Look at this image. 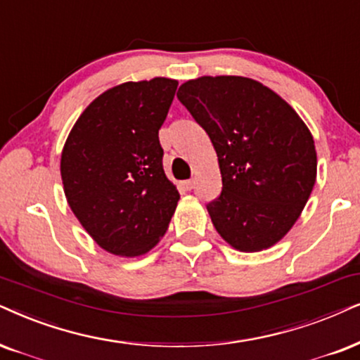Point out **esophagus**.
<instances>
[{
	"label": "esophagus",
	"mask_w": 360,
	"mask_h": 360,
	"mask_svg": "<svg viewBox=\"0 0 360 360\" xmlns=\"http://www.w3.org/2000/svg\"><path fill=\"white\" fill-rule=\"evenodd\" d=\"M194 179H188V181H183V186H184V188L186 189H188V191H191V189H193L194 188Z\"/></svg>",
	"instance_id": "esophagus-1"
}]
</instances>
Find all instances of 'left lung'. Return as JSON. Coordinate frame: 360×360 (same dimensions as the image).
<instances>
[{
    "instance_id": "1",
    "label": "left lung",
    "mask_w": 360,
    "mask_h": 360,
    "mask_svg": "<svg viewBox=\"0 0 360 360\" xmlns=\"http://www.w3.org/2000/svg\"><path fill=\"white\" fill-rule=\"evenodd\" d=\"M177 99L206 131L222 191L207 204L231 248L259 252L279 243L301 216L317 176L311 131L279 94L244 76H201Z\"/></svg>"
}]
</instances>
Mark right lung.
Returning a JSON list of instances; mask_svg holds the SVG:
<instances>
[{
    "instance_id": "1",
    "label": "right lung",
    "mask_w": 360,
    "mask_h": 360,
    "mask_svg": "<svg viewBox=\"0 0 360 360\" xmlns=\"http://www.w3.org/2000/svg\"><path fill=\"white\" fill-rule=\"evenodd\" d=\"M177 81H127L81 112L61 153L66 201L106 252L143 256L166 234L179 193L162 169L159 129Z\"/></svg>"
}]
</instances>
